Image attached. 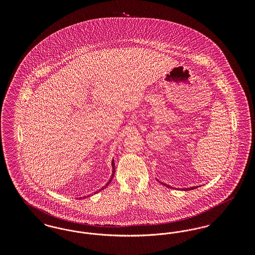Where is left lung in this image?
Listing matches in <instances>:
<instances>
[{
    "mask_svg": "<svg viewBox=\"0 0 255 255\" xmlns=\"http://www.w3.org/2000/svg\"><path fill=\"white\" fill-rule=\"evenodd\" d=\"M164 186H167V187H170L168 184H166V183H162ZM198 186H195V187H190V188H183V190L184 191H186V190H192V189H196Z\"/></svg>",
    "mask_w": 255,
    "mask_h": 255,
    "instance_id": "obj_1",
    "label": "left lung"
}]
</instances>
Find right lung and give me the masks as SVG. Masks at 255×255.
<instances>
[{
	"label": "right lung",
	"instance_id": "obj_1",
	"mask_svg": "<svg viewBox=\"0 0 255 255\" xmlns=\"http://www.w3.org/2000/svg\"><path fill=\"white\" fill-rule=\"evenodd\" d=\"M112 165H113V176H114V174H115V162H114V159H113V161H112ZM112 180V179H111ZM111 180H110V182H111ZM107 184H109V182L107 183ZM106 186H104V187H102L101 189H104Z\"/></svg>",
	"mask_w": 255,
	"mask_h": 255
}]
</instances>
